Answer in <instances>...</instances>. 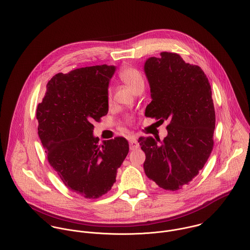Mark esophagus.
Wrapping results in <instances>:
<instances>
[{
    "instance_id": "obj_1",
    "label": "esophagus",
    "mask_w": 250,
    "mask_h": 250,
    "mask_svg": "<svg viewBox=\"0 0 250 250\" xmlns=\"http://www.w3.org/2000/svg\"><path fill=\"white\" fill-rule=\"evenodd\" d=\"M140 147V144L138 143V140L136 138H132L130 141V149L131 150H136Z\"/></svg>"
}]
</instances>
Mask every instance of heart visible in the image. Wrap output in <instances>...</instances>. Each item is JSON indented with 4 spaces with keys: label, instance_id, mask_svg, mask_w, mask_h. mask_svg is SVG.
I'll use <instances>...</instances> for the list:
<instances>
[{
    "label": "heart",
    "instance_id": "heart-1",
    "mask_svg": "<svg viewBox=\"0 0 250 250\" xmlns=\"http://www.w3.org/2000/svg\"><path fill=\"white\" fill-rule=\"evenodd\" d=\"M119 79L134 92L136 89L143 85V78L142 73L139 71L136 67L131 65L123 66L118 73ZM108 101H110V92L108 91L107 94ZM132 117H128L126 122L129 124L132 122Z\"/></svg>",
    "mask_w": 250,
    "mask_h": 250
}]
</instances>
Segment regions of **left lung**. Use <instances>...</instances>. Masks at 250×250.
<instances>
[{
  "instance_id": "obj_1",
  "label": "left lung",
  "mask_w": 250,
  "mask_h": 250,
  "mask_svg": "<svg viewBox=\"0 0 250 250\" xmlns=\"http://www.w3.org/2000/svg\"><path fill=\"white\" fill-rule=\"evenodd\" d=\"M160 55L144 64L152 98L145 116L168 120L167 136L161 145L152 137H141L139 143L146 156V176L162 188L177 190L199 173L211 155L215 113L203 70L176 53Z\"/></svg>"
}]
</instances>
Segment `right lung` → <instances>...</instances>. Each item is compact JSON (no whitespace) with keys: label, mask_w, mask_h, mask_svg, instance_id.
Listing matches in <instances>:
<instances>
[{"label":"right lung","mask_w":250,"mask_h":250,"mask_svg":"<svg viewBox=\"0 0 250 250\" xmlns=\"http://www.w3.org/2000/svg\"><path fill=\"white\" fill-rule=\"evenodd\" d=\"M115 71L107 64L55 75L36 109L38 136L51 167L72 191L99 198L110 190L129 152L123 137H93V122L108 110L107 87Z\"/></svg>","instance_id":"add662e5"}]
</instances>
